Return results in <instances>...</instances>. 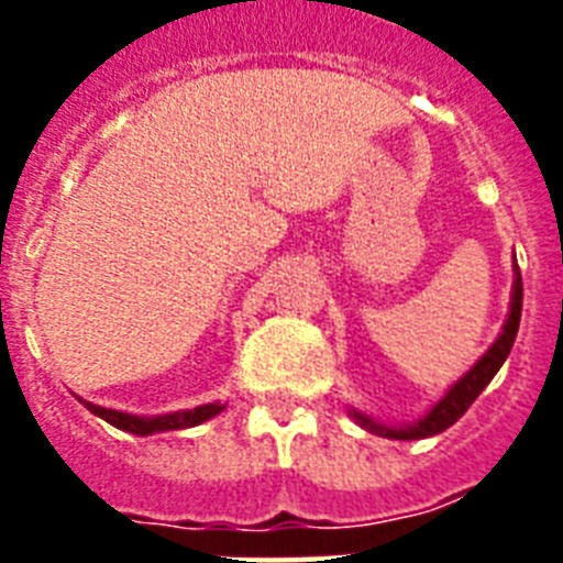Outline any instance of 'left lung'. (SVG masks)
I'll list each match as a JSON object with an SVG mask.
<instances>
[{
	"instance_id": "obj_1",
	"label": "left lung",
	"mask_w": 563,
	"mask_h": 563,
	"mask_svg": "<svg viewBox=\"0 0 563 563\" xmlns=\"http://www.w3.org/2000/svg\"><path fill=\"white\" fill-rule=\"evenodd\" d=\"M520 312H523V280H520V268H517V280H515V295H511V312H508V321L503 327V333L494 342L485 356H482L476 365H473L467 374L459 379V383L450 388V391L435 402V409L429 411L427 418L418 420V423H411V427H383V423H374L371 418L360 415V411H353V418L360 420L362 427L371 429V432H379L383 438H394V441H415V438H429L438 435V432H444L446 427H453L455 420L462 418L464 411L471 409L473 400L479 397L482 388L497 376V371L503 368V362L508 360V353L515 347L517 330H520Z\"/></svg>"
}]
</instances>
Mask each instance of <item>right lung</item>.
I'll return each mask as SVG.
<instances>
[{
	"instance_id": "right-lung-1",
	"label": "right lung",
	"mask_w": 563,
	"mask_h": 563,
	"mask_svg": "<svg viewBox=\"0 0 563 563\" xmlns=\"http://www.w3.org/2000/svg\"><path fill=\"white\" fill-rule=\"evenodd\" d=\"M87 409H90L92 415H99L101 420L113 423L117 429H125V432H134V435H152V432H166V429L198 427L203 420H210L212 415H219L224 406H219V402H207V406H198V409L172 411V415H161V418H140V415H125V411L101 409L96 402H87Z\"/></svg>"
}]
</instances>
